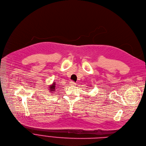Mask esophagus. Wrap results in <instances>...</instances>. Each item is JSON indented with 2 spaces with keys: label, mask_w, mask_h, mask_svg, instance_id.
<instances>
[{
  "label": "esophagus",
  "mask_w": 146,
  "mask_h": 146,
  "mask_svg": "<svg viewBox=\"0 0 146 146\" xmlns=\"http://www.w3.org/2000/svg\"><path fill=\"white\" fill-rule=\"evenodd\" d=\"M70 84L71 86H75V85H76V83L74 82L73 81H71V82H70Z\"/></svg>",
  "instance_id": "34e87169"
}]
</instances>
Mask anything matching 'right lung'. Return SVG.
I'll return each instance as SVG.
<instances>
[{
  "mask_svg": "<svg viewBox=\"0 0 146 146\" xmlns=\"http://www.w3.org/2000/svg\"><path fill=\"white\" fill-rule=\"evenodd\" d=\"M49 91H52L53 92H55V83H53L52 85L49 86Z\"/></svg>",
  "mask_w": 146,
  "mask_h": 146,
  "instance_id": "1",
  "label": "right lung"
}]
</instances>
